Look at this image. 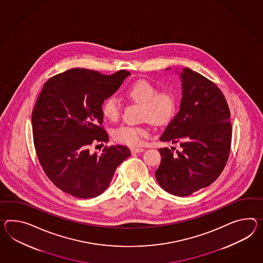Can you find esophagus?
Returning <instances> with one entry per match:
<instances>
[{"label": "esophagus", "instance_id": "1", "mask_svg": "<svg viewBox=\"0 0 263 263\" xmlns=\"http://www.w3.org/2000/svg\"><path fill=\"white\" fill-rule=\"evenodd\" d=\"M130 150H131V153H132V154H135V153H141V152L144 151L143 148L139 147H132Z\"/></svg>", "mask_w": 263, "mask_h": 263}]
</instances>
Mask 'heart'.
Masks as SVG:
<instances>
[{
    "mask_svg": "<svg viewBox=\"0 0 263 263\" xmlns=\"http://www.w3.org/2000/svg\"><path fill=\"white\" fill-rule=\"evenodd\" d=\"M123 93L131 101L141 104V119L155 125H165L175 116L178 100L173 90H158L154 84L140 79L129 84ZM102 113L109 121H117L122 113V106L118 99L113 96L105 99L102 104ZM148 136L149 131L144 126L122 125L113 132L116 141L129 146L140 145Z\"/></svg>",
    "mask_w": 263,
    "mask_h": 263,
    "instance_id": "obj_1",
    "label": "heart"
}]
</instances>
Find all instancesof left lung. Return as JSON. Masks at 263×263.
I'll list each match as a JSON object with an SVG mask.
<instances>
[{
	"label": "left lung",
	"instance_id": "8db88e82",
	"mask_svg": "<svg viewBox=\"0 0 263 263\" xmlns=\"http://www.w3.org/2000/svg\"><path fill=\"white\" fill-rule=\"evenodd\" d=\"M182 99L178 114L160 141L179 142L176 154L160 148L156 179L166 192L187 197L212 184L230 155V109L218 85L196 71L181 73ZM173 150V149H172Z\"/></svg>",
	"mask_w": 263,
	"mask_h": 263
}]
</instances>
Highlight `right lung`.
Masks as SVG:
<instances>
[{
  "mask_svg": "<svg viewBox=\"0 0 263 263\" xmlns=\"http://www.w3.org/2000/svg\"><path fill=\"white\" fill-rule=\"evenodd\" d=\"M129 74L71 68L44 84L33 109V141L45 175L64 193L79 199L98 197L130 156L123 145L105 146L101 155L89 151L93 143L108 141L102 104Z\"/></svg>",
  "mask_w": 263,
  "mask_h": 263,
  "instance_id": "add662e5",
  "label": "right lung"
}]
</instances>
